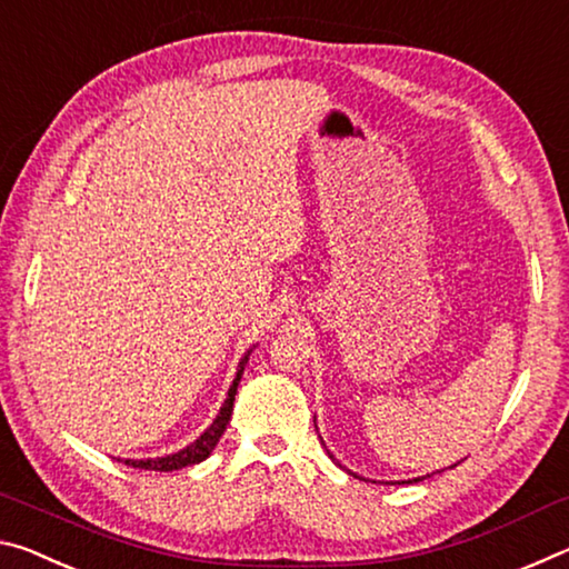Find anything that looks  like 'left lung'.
<instances>
[{
    "instance_id": "8db88e82",
    "label": "left lung",
    "mask_w": 569,
    "mask_h": 569,
    "mask_svg": "<svg viewBox=\"0 0 569 569\" xmlns=\"http://www.w3.org/2000/svg\"><path fill=\"white\" fill-rule=\"evenodd\" d=\"M455 467H457V465H455ZM413 481H417V479H413Z\"/></svg>"
}]
</instances>
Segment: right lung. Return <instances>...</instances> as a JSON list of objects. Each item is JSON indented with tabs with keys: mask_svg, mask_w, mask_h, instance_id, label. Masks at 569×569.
Returning <instances> with one entry per match:
<instances>
[{
	"mask_svg": "<svg viewBox=\"0 0 569 569\" xmlns=\"http://www.w3.org/2000/svg\"><path fill=\"white\" fill-rule=\"evenodd\" d=\"M253 349H248V353L240 359L238 363V371H236V379L233 383H230L228 389V397L223 401V407H220L218 417L213 419V423L200 435L192 445H188L186 449L176 451V455H168V457H158V459H120L124 461L128 467H138V469H148V471H176V469H182V467H190V465H198V461H203L210 457V451L216 449V445L220 441V437H223V431L228 427L230 421V413H233V401H236V391H238V383H240V377H243V369L248 363V356Z\"/></svg>",
	"mask_w": 569,
	"mask_h": 569,
	"instance_id": "obj_1",
	"label": "right lung"
}]
</instances>
